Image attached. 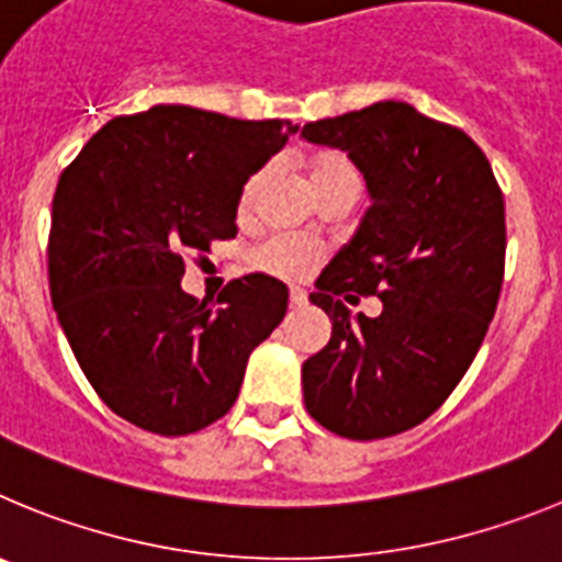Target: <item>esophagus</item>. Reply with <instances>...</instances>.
<instances>
[{
    "mask_svg": "<svg viewBox=\"0 0 562 562\" xmlns=\"http://www.w3.org/2000/svg\"><path fill=\"white\" fill-rule=\"evenodd\" d=\"M306 304V292L297 290V286H292L290 290V306H304Z\"/></svg>",
    "mask_w": 562,
    "mask_h": 562,
    "instance_id": "34e87169",
    "label": "esophagus"
}]
</instances>
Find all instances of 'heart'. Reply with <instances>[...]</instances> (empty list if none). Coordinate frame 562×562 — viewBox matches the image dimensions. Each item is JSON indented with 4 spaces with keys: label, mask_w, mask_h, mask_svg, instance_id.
Segmentation results:
<instances>
[{
    "label": "heart",
    "mask_w": 562,
    "mask_h": 562,
    "mask_svg": "<svg viewBox=\"0 0 562 562\" xmlns=\"http://www.w3.org/2000/svg\"><path fill=\"white\" fill-rule=\"evenodd\" d=\"M306 171H310V186L315 196L331 191V188H357L360 191V171H357L355 160H351L349 154L337 151V148L312 154ZM261 186H265V173L261 171L247 177L241 193H238V216H247L252 211ZM317 256H321L317 247L304 241V238L272 236L267 238L265 245H258L252 250V267L272 278H281V281H297V278H304L315 267Z\"/></svg>",
    "instance_id": "heart-1"
}]
</instances>
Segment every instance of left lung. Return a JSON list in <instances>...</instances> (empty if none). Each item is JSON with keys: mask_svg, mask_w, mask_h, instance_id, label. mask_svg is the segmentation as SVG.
I'll return each mask as SVG.
<instances>
[{"mask_svg": "<svg viewBox=\"0 0 562 562\" xmlns=\"http://www.w3.org/2000/svg\"><path fill=\"white\" fill-rule=\"evenodd\" d=\"M301 137L349 151L371 207L310 301L331 337L304 362L306 411L342 439H385L445 405L479 355L504 284V193L459 126L402 101L306 123ZM376 294V318L339 301Z\"/></svg>", "mask_w": 562, "mask_h": 562, "instance_id": "1", "label": "left lung"}]
</instances>
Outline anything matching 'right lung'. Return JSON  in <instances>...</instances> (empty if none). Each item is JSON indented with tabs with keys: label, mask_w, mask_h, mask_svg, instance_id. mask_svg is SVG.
<instances>
[{
	"label": "right lung",
	"mask_w": 562,
	"mask_h": 562,
	"mask_svg": "<svg viewBox=\"0 0 562 562\" xmlns=\"http://www.w3.org/2000/svg\"><path fill=\"white\" fill-rule=\"evenodd\" d=\"M290 121L151 106L109 121L58 177L49 297L89 385L121 419L188 436L227 414L247 357L286 312V286L233 278L216 301L182 292L188 258L233 238L250 173Z\"/></svg>",
	"instance_id": "add662e5"
}]
</instances>
